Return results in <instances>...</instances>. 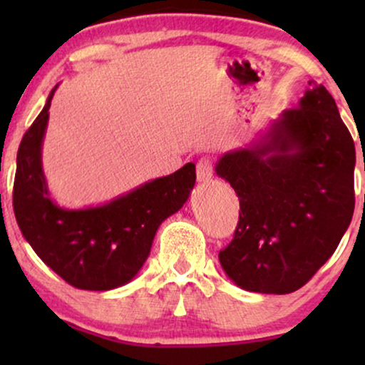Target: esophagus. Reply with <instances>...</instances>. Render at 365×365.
<instances>
[{"mask_svg": "<svg viewBox=\"0 0 365 365\" xmlns=\"http://www.w3.org/2000/svg\"><path fill=\"white\" fill-rule=\"evenodd\" d=\"M196 174L199 182H207L212 179L214 174V164L209 158H201L196 164Z\"/></svg>", "mask_w": 365, "mask_h": 365, "instance_id": "obj_1", "label": "esophagus"}]
</instances>
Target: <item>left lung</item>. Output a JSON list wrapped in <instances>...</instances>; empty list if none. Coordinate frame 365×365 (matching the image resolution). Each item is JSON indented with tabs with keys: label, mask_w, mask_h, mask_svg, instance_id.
Returning <instances> with one entry per match:
<instances>
[{
	"label": "left lung",
	"mask_w": 365,
	"mask_h": 365,
	"mask_svg": "<svg viewBox=\"0 0 365 365\" xmlns=\"http://www.w3.org/2000/svg\"><path fill=\"white\" fill-rule=\"evenodd\" d=\"M356 148L336 101L309 81L261 143L226 153L216 174L239 197L224 272L251 292L301 289L336 251L354 214Z\"/></svg>",
	"instance_id": "1"
}]
</instances>
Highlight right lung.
I'll use <instances>...</instances> for the list:
<instances>
[{"mask_svg":"<svg viewBox=\"0 0 365 365\" xmlns=\"http://www.w3.org/2000/svg\"><path fill=\"white\" fill-rule=\"evenodd\" d=\"M24 133L18 149L13 209L23 236L39 259L73 287L109 291L131 281L146 262L164 219L182 207L196 182L187 163L111 202L63 209L49 197L41 166V144L53 94Z\"/></svg>","mask_w":365,"mask_h":365,"instance_id":"add662e5","label":"right lung"}]
</instances>
